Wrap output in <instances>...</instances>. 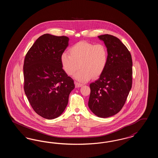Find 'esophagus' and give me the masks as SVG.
I'll return each instance as SVG.
<instances>
[{"label":"esophagus","mask_w":158,"mask_h":158,"mask_svg":"<svg viewBox=\"0 0 158 158\" xmlns=\"http://www.w3.org/2000/svg\"><path fill=\"white\" fill-rule=\"evenodd\" d=\"M75 86L76 88H80V87H81V86H82V84H81V83H79L75 82Z\"/></svg>","instance_id":"obj_1"}]
</instances>
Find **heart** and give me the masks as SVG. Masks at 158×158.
<instances>
[{
	"mask_svg": "<svg viewBox=\"0 0 158 158\" xmlns=\"http://www.w3.org/2000/svg\"><path fill=\"white\" fill-rule=\"evenodd\" d=\"M69 53L70 55L63 53L61 56L62 68L69 76L73 75L81 68L74 77L82 82L100 77L108 63V51L103 44L80 41L72 45Z\"/></svg>",
	"mask_w": 158,
	"mask_h": 158,
	"instance_id": "heart-1",
	"label": "heart"
}]
</instances>
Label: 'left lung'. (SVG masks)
Here are the masks:
<instances>
[{
	"label": "left lung",
	"instance_id": "8db88e82",
	"mask_svg": "<svg viewBox=\"0 0 158 158\" xmlns=\"http://www.w3.org/2000/svg\"><path fill=\"white\" fill-rule=\"evenodd\" d=\"M107 48L108 59L104 72L90 84L88 106L101 118L111 117L124 105L132 86V59L127 48L118 38L98 36Z\"/></svg>",
	"mask_w": 158,
	"mask_h": 158
}]
</instances>
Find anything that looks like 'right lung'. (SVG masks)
I'll return each instance as SVG.
<instances>
[{"mask_svg":"<svg viewBox=\"0 0 158 158\" xmlns=\"http://www.w3.org/2000/svg\"><path fill=\"white\" fill-rule=\"evenodd\" d=\"M69 38L45 34L27 53L23 64L24 91L35 112L52 120L66 108L75 88L73 80L63 69L60 57Z\"/></svg>","mask_w":158,"mask_h":158,"instance_id":"right-lung-1","label":"right lung"}]
</instances>
